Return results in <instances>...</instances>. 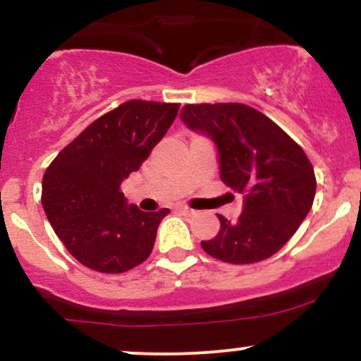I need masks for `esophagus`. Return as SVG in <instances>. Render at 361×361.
Masks as SVG:
<instances>
[{"label":"esophagus","instance_id":"obj_1","mask_svg":"<svg viewBox=\"0 0 361 361\" xmlns=\"http://www.w3.org/2000/svg\"><path fill=\"white\" fill-rule=\"evenodd\" d=\"M176 210L183 215H193V210L188 209V207H185V205H176Z\"/></svg>","mask_w":361,"mask_h":361}]
</instances>
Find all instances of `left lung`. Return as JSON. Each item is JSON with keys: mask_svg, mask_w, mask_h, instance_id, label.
I'll list each match as a JSON object with an SVG mask.
<instances>
[{"mask_svg": "<svg viewBox=\"0 0 361 361\" xmlns=\"http://www.w3.org/2000/svg\"><path fill=\"white\" fill-rule=\"evenodd\" d=\"M180 118L217 147L221 180L243 193V212L202 241L207 255L247 264L275 255L307 217L316 176L302 147L267 115L243 103L185 105Z\"/></svg>", "mask_w": 361, "mask_h": 361, "instance_id": "left-lung-1", "label": "left lung"}]
</instances>
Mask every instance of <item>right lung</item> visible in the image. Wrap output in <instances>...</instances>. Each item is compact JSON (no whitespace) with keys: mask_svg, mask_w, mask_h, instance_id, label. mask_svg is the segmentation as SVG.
I'll use <instances>...</instances> for the list:
<instances>
[{"mask_svg":"<svg viewBox=\"0 0 361 361\" xmlns=\"http://www.w3.org/2000/svg\"><path fill=\"white\" fill-rule=\"evenodd\" d=\"M178 103L132 100L97 118L45 169L42 207L54 233L85 267L123 273L151 255L169 214L127 204L120 185L175 120Z\"/></svg>","mask_w":361,"mask_h":361,"instance_id":"obj_1","label":"right lung"}]
</instances>
